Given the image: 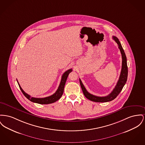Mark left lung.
<instances>
[{
	"label": "left lung",
	"instance_id": "1",
	"mask_svg": "<svg viewBox=\"0 0 145 145\" xmlns=\"http://www.w3.org/2000/svg\"><path fill=\"white\" fill-rule=\"evenodd\" d=\"M113 38L115 40V42L118 45V48L121 52V57H122L121 70L120 74L119 76V80H118L117 84L116 85L115 88L113 89V91L108 95H107L106 96L100 97V96H95L94 95L90 94L88 92V91L86 90L81 80L79 79V82H80V86L82 88L83 93L84 95V96L88 99L90 100V101H94V102H106L111 101L112 100H114L115 98L117 97V96L120 93V91H121L123 88L127 80L128 71L127 57H126L125 54L121 46V44L119 42V39L115 36H113Z\"/></svg>",
	"mask_w": 145,
	"mask_h": 145
}]
</instances>
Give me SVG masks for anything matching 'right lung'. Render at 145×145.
<instances>
[{
  "label": "right lung",
  "mask_w": 145,
  "mask_h": 145,
  "mask_svg": "<svg viewBox=\"0 0 145 145\" xmlns=\"http://www.w3.org/2000/svg\"><path fill=\"white\" fill-rule=\"evenodd\" d=\"M72 71V69H69L67 71H66L62 75V78H61V82H60V85L57 89V90H56V91L51 96H48V97H44V98H35L33 97H31L30 95H29L28 94L26 93L23 89L21 88V86L19 84L18 81L17 80L18 84L19 85L20 89L21 90L22 93L25 95V96L26 97L27 99H28L29 100H30L32 102H34V103H39V104H44V105H46V104H50L54 102L57 101V100H59L61 98V97L62 96V94L63 93V90H64V88H65V85L66 84V82L67 80V77H68L69 74Z\"/></svg>",
  "instance_id": "right-lung-1"
}]
</instances>
